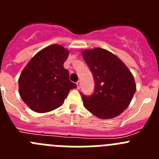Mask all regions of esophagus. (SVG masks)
I'll use <instances>...</instances> for the list:
<instances>
[{
  "mask_svg": "<svg viewBox=\"0 0 159 159\" xmlns=\"http://www.w3.org/2000/svg\"><path fill=\"white\" fill-rule=\"evenodd\" d=\"M76 85H77V88H78V89H80V86H81V82L80 80L79 81H77L76 82Z\"/></svg>",
  "mask_w": 159,
  "mask_h": 159,
  "instance_id": "34e87169",
  "label": "esophagus"
}]
</instances>
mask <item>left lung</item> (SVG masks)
Here are the masks:
<instances>
[{"mask_svg":"<svg viewBox=\"0 0 159 159\" xmlns=\"http://www.w3.org/2000/svg\"><path fill=\"white\" fill-rule=\"evenodd\" d=\"M83 58L95 80V91L81 93L84 106L99 119L119 116L130 104L136 85L130 70L113 53L103 48L84 50Z\"/></svg>","mask_w":159,"mask_h":159,"instance_id":"1","label":"left lung"}]
</instances>
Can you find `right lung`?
Returning <instances> with one entry per match:
<instances>
[{
	"instance_id": "obj_1",
	"label": "right lung",
	"mask_w": 159,
	"mask_h": 159,
	"mask_svg": "<svg viewBox=\"0 0 159 159\" xmlns=\"http://www.w3.org/2000/svg\"><path fill=\"white\" fill-rule=\"evenodd\" d=\"M69 52L53 44L36 53L19 78V93L30 109L38 113L51 111L64 103L76 84L69 80L64 63Z\"/></svg>"
}]
</instances>
